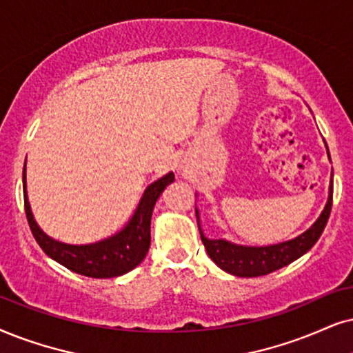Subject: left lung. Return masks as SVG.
Here are the masks:
<instances>
[{
	"mask_svg": "<svg viewBox=\"0 0 353 353\" xmlns=\"http://www.w3.org/2000/svg\"><path fill=\"white\" fill-rule=\"evenodd\" d=\"M332 208V179L329 185V197L327 203L321 213L318 220L310 230L296 236L295 239L285 241V243L272 244V246H239L226 239H208L205 238L202 230H200V213L195 208L197 223L200 230V238L207 254L215 264L236 276H261L267 275L270 272H275L282 267L292 264L303 254H306L314 246L316 241L323 234L325 223L329 220Z\"/></svg>",
	"mask_w": 353,
	"mask_h": 353,
	"instance_id": "8db88e82",
	"label": "left lung"
}]
</instances>
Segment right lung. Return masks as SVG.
<instances>
[{
  "label": "right lung",
  "mask_w": 353,
  "mask_h": 353,
  "mask_svg": "<svg viewBox=\"0 0 353 353\" xmlns=\"http://www.w3.org/2000/svg\"><path fill=\"white\" fill-rule=\"evenodd\" d=\"M174 181V174L169 172L161 179L154 181L153 184L146 187L143 197L127 223V226L110 238L97 241L92 244H65L47 236L40 230L37 221L34 220L32 210H30L28 199V185H26V164L22 172V189H24V208L28 216L30 231H32L35 241L42 251L57 261L58 264L65 265L71 272L79 275L92 276V279H110L127 274L143 261L148 254L151 243V215L156 200L166 189V185Z\"/></svg>",
  "instance_id": "obj_1"
}]
</instances>
